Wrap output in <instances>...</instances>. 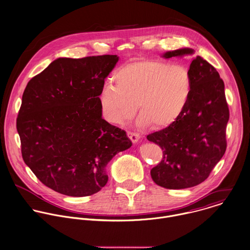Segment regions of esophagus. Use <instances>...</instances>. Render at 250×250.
Returning a JSON list of instances; mask_svg holds the SVG:
<instances>
[{
	"label": "esophagus",
	"mask_w": 250,
	"mask_h": 250,
	"mask_svg": "<svg viewBox=\"0 0 250 250\" xmlns=\"http://www.w3.org/2000/svg\"><path fill=\"white\" fill-rule=\"evenodd\" d=\"M127 136L129 137V139L133 142V143H136L138 142L139 138H140V135L136 132H131V131H127Z\"/></svg>",
	"instance_id": "esophagus-1"
}]
</instances>
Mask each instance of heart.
<instances>
[{
  "mask_svg": "<svg viewBox=\"0 0 250 250\" xmlns=\"http://www.w3.org/2000/svg\"><path fill=\"white\" fill-rule=\"evenodd\" d=\"M106 83L99 102L103 118L124 125L141 111L137 125L162 129L173 125L184 113L191 98L193 81L190 69L180 63L141 59L123 65ZM138 105H136V103Z\"/></svg>",
  "mask_w": 250,
  "mask_h": 250,
  "instance_id": "obj_1",
  "label": "heart"
}]
</instances>
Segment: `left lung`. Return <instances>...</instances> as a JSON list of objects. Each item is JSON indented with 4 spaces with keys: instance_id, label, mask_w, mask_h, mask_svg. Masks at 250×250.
<instances>
[{
    "instance_id": "left-lung-1",
    "label": "left lung",
    "mask_w": 250,
    "mask_h": 250,
    "mask_svg": "<svg viewBox=\"0 0 250 250\" xmlns=\"http://www.w3.org/2000/svg\"><path fill=\"white\" fill-rule=\"evenodd\" d=\"M190 48L167 52L170 58L192 53ZM193 89L182 116L170 126L147 135L163 150L151 169L153 181L167 189H185L204 182L224 156L230 117L224 82L216 69L200 56L190 65Z\"/></svg>"
}]
</instances>
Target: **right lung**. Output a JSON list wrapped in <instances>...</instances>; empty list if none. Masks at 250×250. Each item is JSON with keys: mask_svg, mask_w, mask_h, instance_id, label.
Returning <instances> with one entry per match:
<instances>
[{"mask_svg": "<svg viewBox=\"0 0 250 250\" xmlns=\"http://www.w3.org/2000/svg\"><path fill=\"white\" fill-rule=\"evenodd\" d=\"M117 55L58 58L26 85L16 119L24 163L53 191L87 197L107 183L106 166L131 146L102 119L99 95Z\"/></svg>", "mask_w": 250, "mask_h": 250, "instance_id": "1", "label": "right lung"}]
</instances>
